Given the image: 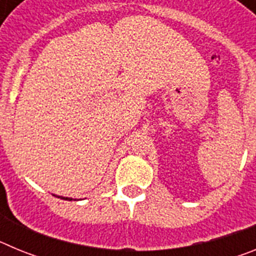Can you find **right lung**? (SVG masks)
Listing matches in <instances>:
<instances>
[{
	"label": "right lung",
	"mask_w": 256,
	"mask_h": 256,
	"mask_svg": "<svg viewBox=\"0 0 256 256\" xmlns=\"http://www.w3.org/2000/svg\"><path fill=\"white\" fill-rule=\"evenodd\" d=\"M54 196H56V198H61V200H68V201L73 200V198H64V196H58V195H54Z\"/></svg>",
	"instance_id": "1"
}]
</instances>
